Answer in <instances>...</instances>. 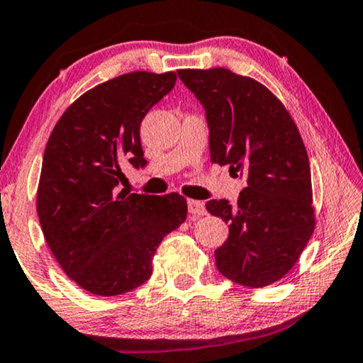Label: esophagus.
Returning <instances> with one entry per match:
<instances>
[{
    "label": "esophagus",
    "instance_id": "obj_1",
    "mask_svg": "<svg viewBox=\"0 0 363 363\" xmlns=\"http://www.w3.org/2000/svg\"><path fill=\"white\" fill-rule=\"evenodd\" d=\"M187 208H189V213H192V216H206L207 213V208H206V203L201 202V201H194V199H189L187 201Z\"/></svg>",
    "mask_w": 363,
    "mask_h": 363
}]
</instances>
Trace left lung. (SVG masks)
Here are the masks:
<instances>
[{"mask_svg":"<svg viewBox=\"0 0 363 363\" xmlns=\"http://www.w3.org/2000/svg\"><path fill=\"white\" fill-rule=\"evenodd\" d=\"M177 75L206 110L211 161L247 179L235 206L225 199L206 203L228 223V238L216 250L217 269L248 288L278 281L315 227L311 167L298 126L257 80L222 67Z\"/></svg>","mask_w":363,"mask_h":363,"instance_id":"left-lung-1","label":"left lung"}]
</instances>
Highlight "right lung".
Masks as SVG:
<instances>
[{"instance_id":"obj_1","label":"right lung","mask_w":363,"mask_h":363,"mask_svg":"<svg viewBox=\"0 0 363 363\" xmlns=\"http://www.w3.org/2000/svg\"><path fill=\"white\" fill-rule=\"evenodd\" d=\"M176 74L131 72L80 95L50 133L38 216L54 258L80 288L118 296L146 283L161 240L187 217L179 194H126L121 167H145L140 126Z\"/></svg>"}]
</instances>
